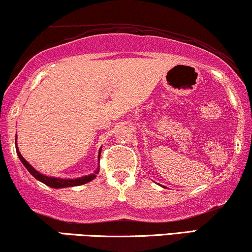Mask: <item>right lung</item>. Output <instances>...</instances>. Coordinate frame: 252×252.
I'll list each match as a JSON object with an SVG mask.
<instances>
[{
  "label": "right lung",
  "instance_id": "obj_1",
  "mask_svg": "<svg viewBox=\"0 0 252 252\" xmlns=\"http://www.w3.org/2000/svg\"><path fill=\"white\" fill-rule=\"evenodd\" d=\"M16 153H17V155H19V158H20V160H21V162L24 163V166L28 169V172H30L31 174L34 176V178L37 179V180L43 182V184L47 185V186L52 187V189H63V187L80 186V185H84V184H86V182H90L91 180H94V179L96 178V174H98V172H99V170H97V172L94 173V174H91V175H88V176H83V178H79V179L51 178V176L42 175V174H40L39 172H36V170L34 169L33 167H32L31 164L25 160L24 158H22V155L20 154L19 149H17V146H16ZM99 155H100V153H99Z\"/></svg>",
  "mask_w": 252,
  "mask_h": 252
}]
</instances>
